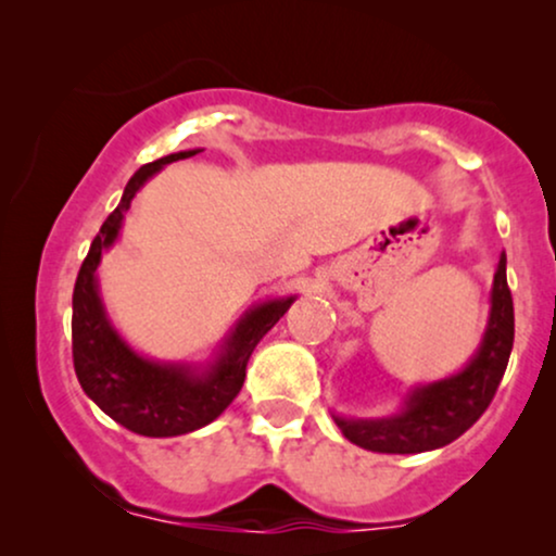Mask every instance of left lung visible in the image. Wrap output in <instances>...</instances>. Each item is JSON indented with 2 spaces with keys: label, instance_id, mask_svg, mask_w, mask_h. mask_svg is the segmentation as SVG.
<instances>
[{
  "label": "left lung",
  "instance_id": "8db88e82",
  "mask_svg": "<svg viewBox=\"0 0 556 556\" xmlns=\"http://www.w3.org/2000/svg\"><path fill=\"white\" fill-rule=\"evenodd\" d=\"M515 340L513 295L507 287V256H500L491 285L489 324L476 355L457 374L413 387L397 413L384 418H344L331 413L344 439L371 452L416 455L439 450L463 437L494 400Z\"/></svg>",
  "mask_w": 556,
  "mask_h": 556
}]
</instances>
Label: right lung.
<instances>
[{
	"label": "right lung",
	"mask_w": 556,
	"mask_h": 556,
	"mask_svg": "<svg viewBox=\"0 0 556 556\" xmlns=\"http://www.w3.org/2000/svg\"><path fill=\"white\" fill-rule=\"evenodd\" d=\"M198 151L201 149L162 156L143 164L130 177L123 201L101 225L75 279L73 363L83 392L112 420L140 437H180L219 418L229 402L238 397L245 381V366L256 344L298 298H271L253 305L235 324L219 350L203 363L146 358L114 329L96 277L101 253L117 242L125 214L138 190L167 164L195 156Z\"/></svg>",
	"instance_id": "right-lung-1"
}]
</instances>
